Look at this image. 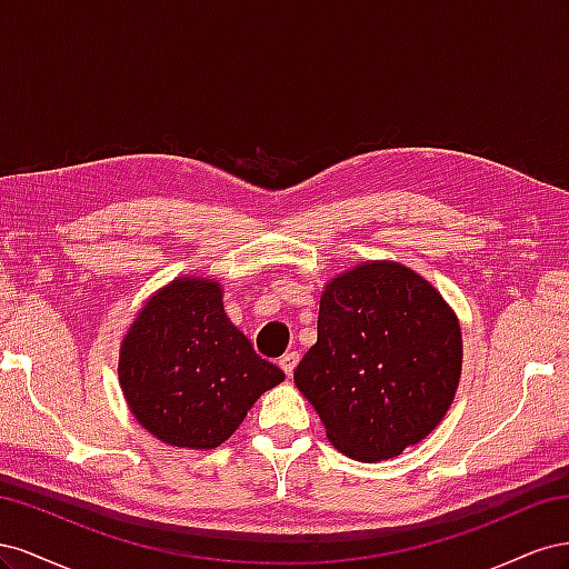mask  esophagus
<instances>
[{
    "mask_svg": "<svg viewBox=\"0 0 569 569\" xmlns=\"http://www.w3.org/2000/svg\"><path fill=\"white\" fill-rule=\"evenodd\" d=\"M297 363H299V353H297V351H289V353H284V356L280 358V368H282V372H284L287 377H291V372H295Z\"/></svg>",
    "mask_w": 569,
    "mask_h": 569,
    "instance_id": "34e87169",
    "label": "esophagus"
}]
</instances>
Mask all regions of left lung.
<instances>
[{"label":"left lung","instance_id":"left-lung-1","mask_svg":"<svg viewBox=\"0 0 569 569\" xmlns=\"http://www.w3.org/2000/svg\"><path fill=\"white\" fill-rule=\"evenodd\" d=\"M460 327L439 291L399 263H366L322 291L318 341L295 370L335 449L387 460L449 410Z\"/></svg>","mask_w":569,"mask_h":569}]
</instances>
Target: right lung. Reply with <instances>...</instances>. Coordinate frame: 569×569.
<instances>
[{
  "instance_id": "obj_1",
  "label": "right lung",
  "mask_w": 569,
  "mask_h": 569,
  "mask_svg": "<svg viewBox=\"0 0 569 569\" xmlns=\"http://www.w3.org/2000/svg\"><path fill=\"white\" fill-rule=\"evenodd\" d=\"M209 280H176L147 301L120 347L132 416L180 449H216L284 372L258 356Z\"/></svg>"
}]
</instances>
